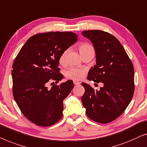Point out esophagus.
<instances>
[{"mask_svg":"<svg viewBox=\"0 0 147 147\" xmlns=\"http://www.w3.org/2000/svg\"><path fill=\"white\" fill-rule=\"evenodd\" d=\"M73 82H74V85H79V84H80V83L79 82L76 81V80H74Z\"/></svg>","mask_w":147,"mask_h":147,"instance_id":"1","label":"esophagus"}]
</instances>
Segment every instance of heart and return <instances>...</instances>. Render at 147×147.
<instances>
[{
  "instance_id": "1",
  "label": "heart",
  "mask_w": 147,
  "mask_h": 147,
  "mask_svg": "<svg viewBox=\"0 0 147 147\" xmlns=\"http://www.w3.org/2000/svg\"><path fill=\"white\" fill-rule=\"evenodd\" d=\"M78 51H79L80 55L82 56L88 53L94 52V49L92 45L88 44V43L84 42L79 45ZM67 54V51H65L64 52L62 53L61 56H60L59 61V63L61 64V65L65 64ZM84 74H85V70L82 69H76V68H71V69L67 70L65 73V75L67 76V78L75 80H81L84 76Z\"/></svg>"
}]
</instances>
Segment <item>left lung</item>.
I'll use <instances>...</instances> for the list:
<instances>
[{
    "label": "left lung",
    "mask_w": 147,
    "mask_h": 147,
    "mask_svg": "<svg viewBox=\"0 0 147 147\" xmlns=\"http://www.w3.org/2000/svg\"><path fill=\"white\" fill-rule=\"evenodd\" d=\"M82 35L91 41L96 54V65L89 70L87 79L104 85L97 90L82 82V105L88 118L109 123L123 114L133 98V63L119 40L109 32L84 30Z\"/></svg>",
    "instance_id": "8db88e82"
}]
</instances>
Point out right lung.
Masks as SVG:
<instances>
[{
	"instance_id": "right-lung-1",
	"label": "right lung",
	"mask_w": 147,
	"mask_h": 147,
	"mask_svg": "<svg viewBox=\"0 0 147 147\" xmlns=\"http://www.w3.org/2000/svg\"><path fill=\"white\" fill-rule=\"evenodd\" d=\"M78 40L75 33L50 32L29 38L12 65L14 98L22 114L35 125L49 127L63 117V100L73 89L72 80L54 85L47 83L52 78L59 82V57Z\"/></svg>"
}]
</instances>
